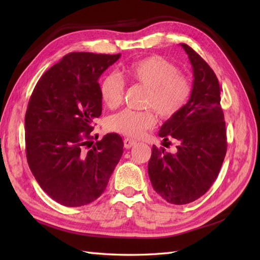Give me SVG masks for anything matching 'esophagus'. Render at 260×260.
<instances>
[{
	"label": "esophagus",
	"instance_id": "obj_1",
	"mask_svg": "<svg viewBox=\"0 0 260 260\" xmlns=\"http://www.w3.org/2000/svg\"><path fill=\"white\" fill-rule=\"evenodd\" d=\"M137 142L135 140H132V139H129V138H127V139H124L123 140V145H124V147L125 148H130V147H132L133 145H135Z\"/></svg>",
	"mask_w": 260,
	"mask_h": 260
}]
</instances>
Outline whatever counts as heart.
<instances>
[{
  "label": "heart",
  "mask_w": 260,
  "mask_h": 260,
  "mask_svg": "<svg viewBox=\"0 0 260 260\" xmlns=\"http://www.w3.org/2000/svg\"><path fill=\"white\" fill-rule=\"evenodd\" d=\"M129 80L148 88L145 104L153 107L161 118H171L182 111L191 95V83L186 77L179 74L174 62L159 55H151L131 62L122 70ZM124 83L116 75H107L100 83V95L104 105L116 108L121 103ZM156 122L153 109L133 111L125 108L109 116L107 128L120 135L136 138L152 128Z\"/></svg>",
  "instance_id": "b5f03b06"
}]
</instances>
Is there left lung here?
<instances>
[{
    "label": "left lung",
    "mask_w": 260,
    "mask_h": 260,
    "mask_svg": "<svg viewBox=\"0 0 260 260\" xmlns=\"http://www.w3.org/2000/svg\"><path fill=\"white\" fill-rule=\"evenodd\" d=\"M193 68L191 96L182 111L169 118L158 136L179 143L175 154L153 145L148 176L157 194L184 205L205 194L218 177L226 153L225 122L217 77L207 62L181 43Z\"/></svg>",
    "instance_id": "left-lung-1"
}]
</instances>
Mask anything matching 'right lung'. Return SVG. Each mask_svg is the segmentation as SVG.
<instances>
[{"label":"right lung","mask_w":260,"mask_h":260,"mask_svg":"<svg viewBox=\"0 0 260 260\" xmlns=\"http://www.w3.org/2000/svg\"><path fill=\"white\" fill-rule=\"evenodd\" d=\"M120 54L74 52L38 81L26 117L29 168L42 190L60 205L95 201L123 153L117 133L93 142V120L102 114L99 78Z\"/></svg>","instance_id":"right-lung-1"}]
</instances>
